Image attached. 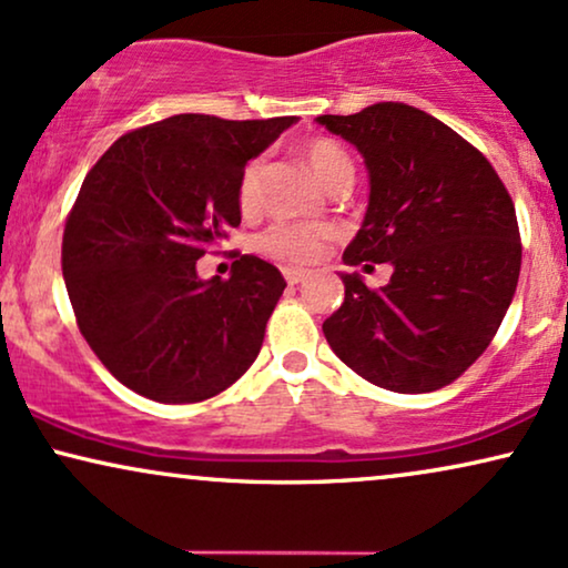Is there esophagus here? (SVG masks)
I'll list each match as a JSON object with an SVG mask.
<instances>
[{"mask_svg":"<svg viewBox=\"0 0 568 568\" xmlns=\"http://www.w3.org/2000/svg\"><path fill=\"white\" fill-rule=\"evenodd\" d=\"M284 278H286V284H302L307 278V271H302V268H284Z\"/></svg>","mask_w":568,"mask_h":568,"instance_id":"1","label":"esophagus"}]
</instances>
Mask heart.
Returning <instances> with one entry per match:
<instances>
[{
    "instance_id": "1",
    "label": "heart",
    "mask_w": 568,
    "mask_h": 568,
    "mask_svg": "<svg viewBox=\"0 0 568 568\" xmlns=\"http://www.w3.org/2000/svg\"><path fill=\"white\" fill-rule=\"evenodd\" d=\"M302 159L326 190L338 185V182L355 180V161L336 140H311V143L302 145ZM261 159L247 161L245 169H242L237 182V205L242 213H253L257 209V201H261ZM326 245L328 230L313 224H274L257 237V250L278 263H286V266L315 263L326 253Z\"/></svg>"
}]
</instances>
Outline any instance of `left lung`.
I'll return each mask as SVG.
<instances>
[{
  "label": "left lung",
  "instance_id": "8db88e82",
  "mask_svg": "<svg viewBox=\"0 0 568 568\" xmlns=\"http://www.w3.org/2000/svg\"><path fill=\"white\" fill-rule=\"evenodd\" d=\"M363 153L371 201L347 266L392 263L367 290L342 274L344 302L323 323L331 349L375 386L425 394L459 378L488 349L517 292V211L490 161L428 112L381 101L318 116Z\"/></svg>",
  "mask_w": 568,
  "mask_h": 568
}]
</instances>
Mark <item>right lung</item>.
<instances>
[{
  "label": "right lung",
  "mask_w": 568,
  "mask_h": 568,
  "mask_svg": "<svg viewBox=\"0 0 568 568\" xmlns=\"http://www.w3.org/2000/svg\"><path fill=\"white\" fill-rule=\"evenodd\" d=\"M294 122L174 114L114 140L85 174L62 274L80 334L122 386L193 404L255 363L284 276L240 255L230 278L203 282L195 261L240 226L242 169Z\"/></svg>",
  "instance_id": "right-lung-1"
}]
</instances>
